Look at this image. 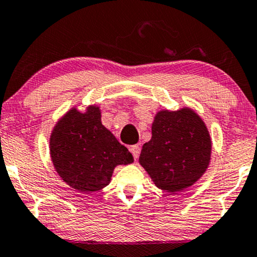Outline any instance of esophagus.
<instances>
[{
  "label": "esophagus",
  "mask_w": 257,
  "mask_h": 257,
  "mask_svg": "<svg viewBox=\"0 0 257 257\" xmlns=\"http://www.w3.org/2000/svg\"><path fill=\"white\" fill-rule=\"evenodd\" d=\"M130 151H131V153L133 155V157H135V159L137 161L139 157V153H141V148H139L138 145H133L130 148Z\"/></svg>",
  "instance_id": "obj_1"
}]
</instances>
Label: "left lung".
I'll return each mask as SVG.
<instances>
[{
  "label": "left lung",
  "mask_w": 257,
  "mask_h": 257,
  "mask_svg": "<svg viewBox=\"0 0 257 257\" xmlns=\"http://www.w3.org/2000/svg\"><path fill=\"white\" fill-rule=\"evenodd\" d=\"M211 157V138L195 111L163 109L152 122V138L143 145L139 163L156 186L182 191L202 177Z\"/></svg>",
  "instance_id": "1"
}]
</instances>
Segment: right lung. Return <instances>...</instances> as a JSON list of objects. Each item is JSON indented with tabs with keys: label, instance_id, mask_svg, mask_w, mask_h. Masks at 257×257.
<instances>
[{
	"label": "right lung",
	"instance_id": "obj_1",
	"mask_svg": "<svg viewBox=\"0 0 257 257\" xmlns=\"http://www.w3.org/2000/svg\"><path fill=\"white\" fill-rule=\"evenodd\" d=\"M49 150L62 181L82 192L105 188L116 165L133 162L131 152L101 124V112L95 105L85 112L69 109L53 128Z\"/></svg>",
	"mask_w": 257,
	"mask_h": 257
}]
</instances>
